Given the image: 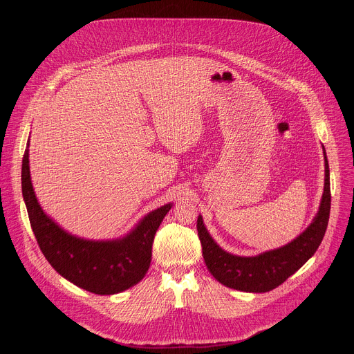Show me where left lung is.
Listing matches in <instances>:
<instances>
[{
  "mask_svg": "<svg viewBox=\"0 0 354 354\" xmlns=\"http://www.w3.org/2000/svg\"><path fill=\"white\" fill-rule=\"evenodd\" d=\"M330 213L329 165L325 156V186L321 206L310 227L283 248L265 252L258 257L242 258L227 254L207 232L203 218H197V232L203 248L207 269L221 284L248 292H266L294 274L317 252L321 245Z\"/></svg>",
  "mask_w": 354,
  "mask_h": 354,
  "instance_id": "obj_1",
  "label": "left lung"
}]
</instances>
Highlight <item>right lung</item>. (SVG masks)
<instances>
[{"instance_id": "1", "label": "right lung", "mask_w": 354, "mask_h": 354, "mask_svg": "<svg viewBox=\"0 0 354 354\" xmlns=\"http://www.w3.org/2000/svg\"><path fill=\"white\" fill-rule=\"evenodd\" d=\"M22 194L32 231L47 262L63 277L93 294L111 295L136 286L147 273L156 232L172 205L142 218L124 238L86 241L63 231L37 203L29 171V140L22 160Z\"/></svg>"}]
</instances>
